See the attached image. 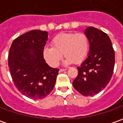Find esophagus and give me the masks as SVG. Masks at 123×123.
Segmentation results:
<instances>
[{
    "label": "esophagus",
    "instance_id": "34e87169",
    "mask_svg": "<svg viewBox=\"0 0 123 123\" xmlns=\"http://www.w3.org/2000/svg\"><path fill=\"white\" fill-rule=\"evenodd\" d=\"M65 70H67V69H60L59 70V72H62L63 71H65Z\"/></svg>",
    "mask_w": 123,
    "mask_h": 123
}]
</instances>
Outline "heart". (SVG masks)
I'll list each match as a JSON object with an SVG mask.
<instances>
[{
    "label": "heart",
    "mask_w": 123,
    "mask_h": 123,
    "mask_svg": "<svg viewBox=\"0 0 123 123\" xmlns=\"http://www.w3.org/2000/svg\"><path fill=\"white\" fill-rule=\"evenodd\" d=\"M52 47H45L43 56L47 63L55 68L62 58L66 57L64 64L82 63L87 57L89 51V40L83 33H62L54 37Z\"/></svg>",
    "instance_id": "b5f03b06"
}]
</instances>
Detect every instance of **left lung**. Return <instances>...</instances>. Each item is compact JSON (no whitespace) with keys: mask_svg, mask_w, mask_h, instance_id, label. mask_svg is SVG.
<instances>
[{"mask_svg":"<svg viewBox=\"0 0 123 123\" xmlns=\"http://www.w3.org/2000/svg\"><path fill=\"white\" fill-rule=\"evenodd\" d=\"M89 40L88 57L77 67L74 88L84 96H92L105 88L111 80L115 66V51L107 33L93 27L86 29Z\"/></svg>","mask_w":123,"mask_h":123,"instance_id":"obj_1","label":"left lung"}]
</instances>
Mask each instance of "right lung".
<instances>
[{"label":"right lung","mask_w":123,"mask_h":123,"mask_svg":"<svg viewBox=\"0 0 123 123\" xmlns=\"http://www.w3.org/2000/svg\"><path fill=\"white\" fill-rule=\"evenodd\" d=\"M48 33L32 30L12 42L8 53V67L14 85L26 97L43 99L53 90L59 69L46 63L43 50Z\"/></svg>","instance_id":"obj_1"}]
</instances>
